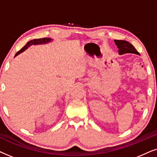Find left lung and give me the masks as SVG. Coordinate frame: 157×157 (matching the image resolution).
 Wrapping results in <instances>:
<instances>
[{"label":"left lung","mask_w":157,"mask_h":157,"mask_svg":"<svg viewBox=\"0 0 157 157\" xmlns=\"http://www.w3.org/2000/svg\"><path fill=\"white\" fill-rule=\"evenodd\" d=\"M114 42L119 48V53L120 55L124 53H134V54L139 53L129 42L124 40H114Z\"/></svg>","instance_id":"8db88e82"}]
</instances>
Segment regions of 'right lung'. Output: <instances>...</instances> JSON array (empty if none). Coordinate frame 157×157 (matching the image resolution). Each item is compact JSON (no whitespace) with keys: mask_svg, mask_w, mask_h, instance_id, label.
I'll return each mask as SVG.
<instances>
[{"mask_svg":"<svg viewBox=\"0 0 157 157\" xmlns=\"http://www.w3.org/2000/svg\"><path fill=\"white\" fill-rule=\"evenodd\" d=\"M51 40H52V39H51V38H38V39H33V40H30V41H29L26 44H25V46H23L20 51H18V52L16 53L15 56H16L20 54L21 53L23 52V51H24L25 50H26V49L29 48L30 46H32V45H38V44H47V43L50 42V41H51Z\"/></svg>","mask_w":157,"mask_h":157,"instance_id":"1","label":"right lung"}]
</instances>
